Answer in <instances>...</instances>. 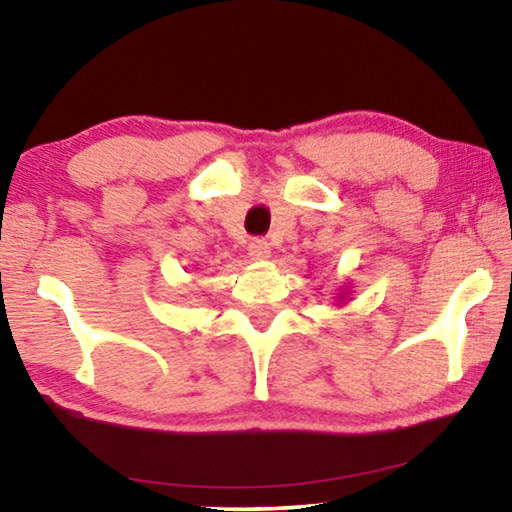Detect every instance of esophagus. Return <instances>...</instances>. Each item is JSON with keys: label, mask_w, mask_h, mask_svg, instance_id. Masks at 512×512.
<instances>
[{"label": "esophagus", "mask_w": 512, "mask_h": 512, "mask_svg": "<svg viewBox=\"0 0 512 512\" xmlns=\"http://www.w3.org/2000/svg\"><path fill=\"white\" fill-rule=\"evenodd\" d=\"M248 255L253 259H266L268 255H271V244H268L264 237H255L248 244Z\"/></svg>", "instance_id": "obj_1"}]
</instances>
